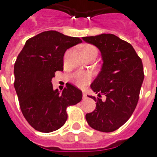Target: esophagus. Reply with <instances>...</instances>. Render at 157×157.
I'll return each mask as SVG.
<instances>
[{"label":"esophagus","instance_id":"obj_1","mask_svg":"<svg viewBox=\"0 0 157 157\" xmlns=\"http://www.w3.org/2000/svg\"><path fill=\"white\" fill-rule=\"evenodd\" d=\"M83 98H87V94H86V93H85V91H83Z\"/></svg>","mask_w":157,"mask_h":157}]
</instances>
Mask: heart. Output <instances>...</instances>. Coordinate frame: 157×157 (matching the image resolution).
Instances as JSON below:
<instances>
[{"label":"heart","instance_id":"heart-1","mask_svg":"<svg viewBox=\"0 0 157 157\" xmlns=\"http://www.w3.org/2000/svg\"><path fill=\"white\" fill-rule=\"evenodd\" d=\"M92 51H97V49L92 45H85L82 48V53ZM90 76L86 72H77L70 76V80L79 87H83L90 81Z\"/></svg>","mask_w":157,"mask_h":157}]
</instances>
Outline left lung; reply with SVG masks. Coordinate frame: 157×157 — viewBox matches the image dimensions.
Segmentation results:
<instances>
[{
  "label": "left lung",
  "instance_id": "left-lung-1",
  "mask_svg": "<svg viewBox=\"0 0 157 157\" xmlns=\"http://www.w3.org/2000/svg\"><path fill=\"white\" fill-rule=\"evenodd\" d=\"M98 48L102 64L90 88L98 97L96 109L85 118L94 129L111 132L130 118L139 100L144 75L141 59L130 43L112 34L83 37ZM103 98H102V97Z\"/></svg>",
  "mask_w": 157,
  "mask_h": 157
}]
</instances>
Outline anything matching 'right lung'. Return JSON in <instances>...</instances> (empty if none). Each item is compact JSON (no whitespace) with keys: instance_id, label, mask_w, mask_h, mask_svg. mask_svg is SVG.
Segmentation results:
<instances>
[{"instance_id":"right-lung-1","label":"right lung","mask_w":157,"mask_h":157,"mask_svg":"<svg viewBox=\"0 0 157 157\" xmlns=\"http://www.w3.org/2000/svg\"><path fill=\"white\" fill-rule=\"evenodd\" d=\"M79 38L56 30L37 34L25 42L14 64V88L20 108L29 124L48 133L63 127L66 109L82 99V92L68 84L62 93L53 90L52 78L63 71L67 49L81 43Z\"/></svg>"}]
</instances>
